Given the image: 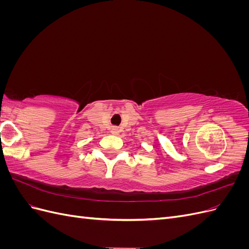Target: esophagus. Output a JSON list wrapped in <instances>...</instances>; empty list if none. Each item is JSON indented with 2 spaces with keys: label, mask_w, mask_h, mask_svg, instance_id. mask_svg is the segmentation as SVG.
Listing matches in <instances>:
<instances>
[{
  "label": "esophagus",
  "mask_w": 249,
  "mask_h": 249,
  "mask_svg": "<svg viewBox=\"0 0 249 249\" xmlns=\"http://www.w3.org/2000/svg\"><path fill=\"white\" fill-rule=\"evenodd\" d=\"M112 133H113V134H118V129H116V127H113V129H112Z\"/></svg>",
  "instance_id": "34e87169"
}]
</instances>
